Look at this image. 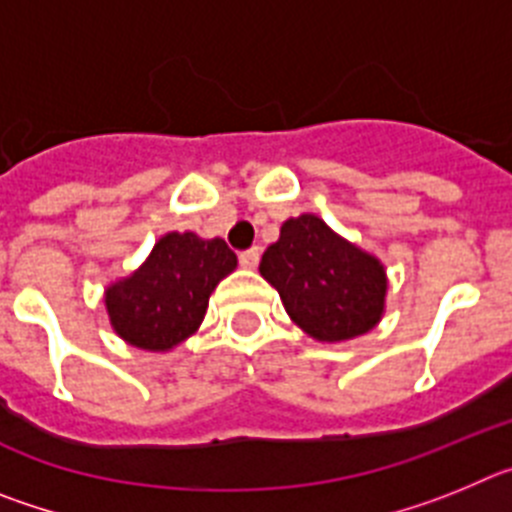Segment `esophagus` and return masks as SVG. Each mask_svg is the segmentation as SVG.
<instances>
[{"mask_svg":"<svg viewBox=\"0 0 512 512\" xmlns=\"http://www.w3.org/2000/svg\"><path fill=\"white\" fill-rule=\"evenodd\" d=\"M259 259H261L259 248H248V251L238 253V261H241L243 269H256V266H259Z\"/></svg>","mask_w":512,"mask_h":512,"instance_id":"obj_1","label":"esophagus"}]
</instances>
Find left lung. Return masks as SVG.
Wrapping results in <instances>:
<instances>
[{"mask_svg": "<svg viewBox=\"0 0 512 512\" xmlns=\"http://www.w3.org/2000/svg\"><path fill=\"white\" fill-rule=\"evenodd\" d=\"M261 277L287 315L315 341H348L379 323L387 274L379 259L328 228L318 215L289 217L261 256Z\"/></svg>", "mask_w": 512, "mask_h": 512, "instance_id": "1", "label": "left lung"}]
</instances>
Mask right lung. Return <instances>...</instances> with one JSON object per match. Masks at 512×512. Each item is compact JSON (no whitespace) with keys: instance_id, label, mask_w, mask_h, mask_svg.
I'll use <instances>...</instances> for the list:
<instances>
[{"instance_id":"right-lung-1","label":"right lung","mask_w":512,"mask_h":512,"mask_svg":"<svg viewBox=\"0 0 512 512\" xmlns=\"http://www.w3.org/2000/svg\"><path fill=\"white\" fill-rule=\"evenodd\" d=\"M238 266L223 238L166 233L138 271L104 292L107 315L122 341L169 351L205 320L212 289Z\"/></svg>"}]
</instances>
